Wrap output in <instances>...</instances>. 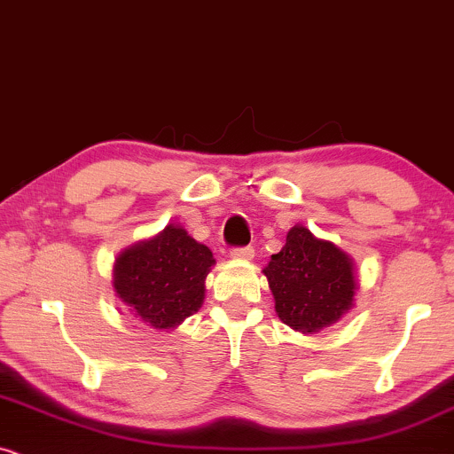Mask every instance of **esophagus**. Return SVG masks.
I'll list each match as a JSON object with an SVG mask.
<instances>
[{
  "label": "esophagus",
  "instance_id": "obj_1",
  "mask_svg": "<svg viewBox=\"0 0 454 454\" xmlns=\"http://www.w3.org/2000/svg\"><path fill=\"white\" fill-rule=\"evenodd\" d=\"M229 254H231L233 259L250 261L254 256V248H253V246H236V248L229 250Z\"/></svg>",
  "mask_w": 454,
  "mask_h": 454
}]
</instances>
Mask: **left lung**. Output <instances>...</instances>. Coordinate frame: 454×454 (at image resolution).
Here are the masks:
<instances>
[{
  "mask_svg": "<svg viewBox=\"0 0 454 454\" xmlns=\"http://www.w3.org/2000/svg\"><path fill=\"white\" fill-rule=\"evenodd\" d=\"M276 299L278 317L309 334L337 322L354 303V265L334 244L316 239L296 225L286 246L262 270Z\"/></svg>",
  "mask_w": 454,
  "mask_h": 454,
  "instance_id": "left-lung-1",
  "label": "left lung"
}]
</instances>
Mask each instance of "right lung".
I'll list each match as a JSON object with an SVG mask.
<instances>
[{
    "label": "right lung",
    "instance_id": "obj_1",
    "mask_svg": "<svg viewBox=\"0 0 454 454\" xmlns=\"http://www.w3.org/2000/svg\"><path fill=\"white\" fill-rule=\"evenodd\" d=\"M212 265L208 246L170 225L120 254L114 286L134 316L153 328H172L201 307Z\"/></svg>",
    "mask_w": 454,
    "mask_h": 454
}]
</instances>
